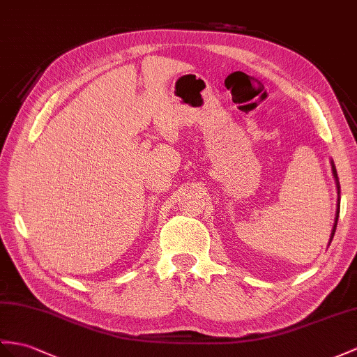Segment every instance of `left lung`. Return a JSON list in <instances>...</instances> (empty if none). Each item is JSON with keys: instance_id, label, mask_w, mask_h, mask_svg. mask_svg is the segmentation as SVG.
Wrapping results in <instances>:
<instances>
[{"instance_id": "obj_1", "label": "left lung", "mask_w": 357, "mask_h": 357, "mask_svg": "<svg viewBox=\"0 0 357 357\" xmlns=\"http://www.w3.org/2000/svg\"><path fill=\"white\" fill-rule=\"evenodd\" d=\"M332 171H333V177H335V181H336V188H337V212H336V218H335V225H333V230H332V236H330V242H332L333 239V234L336 231V224H337V216H339V178H337V172H336V168H335V163L332 162Z\"/></svg>"}]
</instances>
